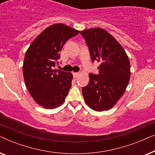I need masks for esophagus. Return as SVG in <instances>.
Returning <instances> with one entry per match:
<instances>
[{"mask_svg":"<svg viewBox=\"0 0 155 155\" xmlns=\"http://www.w3.org/2000/svg\"><path fill=\"white\" fill-rule=\"evenodd\" d=\"M73 75L74 78H77L78 76L80 75V73H73Z\"/></svg>","mask_w":155,"mask_h":155,"instance_id":"1","label":"esophagus"}]
</instances>
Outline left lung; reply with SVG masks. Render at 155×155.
I'll list each match as a JSON object with an SVG mask.
<instances>
[{
  "mask_svg": "<svg viewBox=\"0 0 155 155\" xmlns=\"http://www.w3.org/2000/svg\"><path fill=\"white\" fill-rule=\"evenodd\" d=\"M92 60L97 61L99 74H89L90 81L82 87L84 101L97 111H107L124 94L130 78L128 56L118 41L105 29L96 27L81 31Z\"/></svg>",
  "mask_w": 155,
  "mask_h": 155,
  "instance_id": "1",
  "label": "left lung"
}]
</instances>
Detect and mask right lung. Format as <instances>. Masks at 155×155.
<instances>
[{
    "mask_svg": "<svg viewBox=\"0 0 155 155\" xmlns=\"http://www.w3.org/2000/svg\"><path fill=\"white\" fill-rule=\"evenodd\" d=\"M79 33L60 23L50 25L27 48L22 66L25 82L35 102L44 109L61 106L71 87L73 74L53 68L64 44Z\"/></svg>",
    "mask_w": 155,
    "mask_h": 155,
    "instance_id": "obj_1",
    "label": "right lung"
}]
</instances>
